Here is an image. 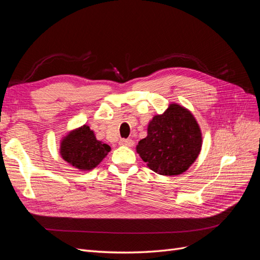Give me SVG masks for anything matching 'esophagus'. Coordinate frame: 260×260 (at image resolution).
Instances as JSON below:
<instances>
[{
    "label": "esophagus",
    "instance_id": "34e87169",
    "mask_svg": "<svg viewBox=\"0 0 260 260\" xmlns=\"http://www.w3.org/2000/svg\"><path fill=\"white\" fill-rule=\"evenodd\" d=\"M120 145H124V146H132L133 144H135V142L131 139H121L119 141Z\"/></svg>",
    "mask_w": 260,
    "mask_h": 260
}]
</instances>
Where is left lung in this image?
<instances>
[{
	"label": "left lung",
	"mask_w": 260,
	"mask_h": 260,
	"mask_svg": "<svg viewBox=\"0 0 260 260\" xmlns=\"http://www.w3.org/2000/svg\"><path fill=\"white\" fill-rule=\"evenodd\" d=\"M202 132L186 108L170 104L162 115L149 121L147 137L137 145V152L149 169L162 176H178L198 158Z\"/></svg>",
	"instance_id": "1"
}]
</instances>
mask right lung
<instances>
[{
    "instance_id": "add662e5",
    "label": "right lung",
    "mask_w": 260,
    "mask_h": 260,
    "mask_svg": "<svg viewBox=\"0 0 260 260\" xmlns=\"http://www.w3.org/2000/svg\"><path fill=\"white\" fill-rule=\"evenodd\" d=\"M111 146L98 141L89 125L69 132L60 142V155L62 159L75 168L91 170L103 160Z\"/></svg>"
}]
</instances>
